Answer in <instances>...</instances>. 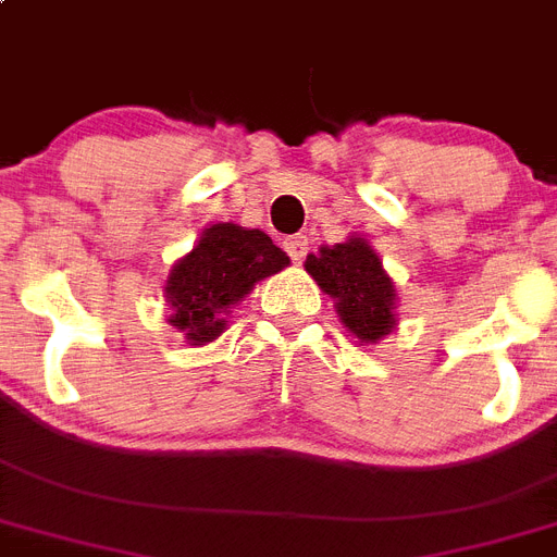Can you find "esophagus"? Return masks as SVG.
<instances>
[{"instance_id":"esophagus-1","label":"esophagus","mask_w":557,"mask_h":557,"mask_svg":"<svg viewBox=\"0 0 557 557\" xmlns=\"http://www.w3.org/2000/svg\"><path fill=\"white\" fill-rule=\"evenodd\" d=\"M283 249H286V255L292 257L294 263H302V260H306V255H308V237H302V235L286 237Z\"/></svg>"}]
</instances>
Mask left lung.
<instances>
[{
  "label": "left lung",
  "instance_id": "8db88e82",
  "mask_svg": "<svg viewBox=\"0 0 557 557\" xmlns=\"http://www.w3.org/2000/svg\"><path fill=\"white\" fill-rule=\"evenodd\" d=\"M306 271L322 292L334 297L339 320L359 343H376L394 331V283L362 237L322 246L320 255H308Z\"/></svg>",
  "mask_w": 557,
  "mask_h": 557
}]
</instances>
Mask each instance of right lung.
Returning <instances> with one entry per match:
<instances>
[{"label":"right lung","mask_w":557,"mask_h":557,"mask_svg":"<svg viewBox=\"0 0 557 557\" xmlns=\"http://www.w3.org/2000/svg\"><path fill=\"white\" fill-rule=\"evenodd\" d=\"M288 257L260 228L214 223L198 246L177 260L166 280L170 325L191 345L212 343L226 329L223 311L240 302L257 280L286 269Z\"/></svg>","instance_id":"1"}]
</instances>
